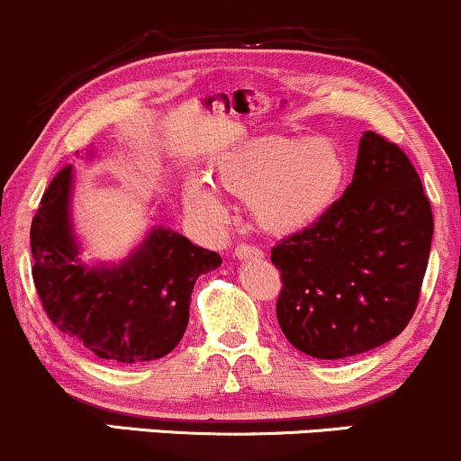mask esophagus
Wrapping results in <instances>:
<instances>
[{
    "label": "esophagus",
    "instance_id": "esophagus-1",
    "mask_svg": "<svg viewBox=\"0 0 461 461\" xmlns=\"http://www.w3.org/2000/svg\"><path fill=\"white\" fill-rule=\"evenodd\" d=\"M234 256L239 258V260H247V258H265V251L258 249L254 245H239L234 249Z\"/></svg>",
    "mask_w": 461,
    "mask_h": 461
}]
</instances>
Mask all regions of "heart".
I'll return each instance as SVG.
<instances>
[{"mask_svg": "<svg viewBox=\"0 0 461 461\" xmlns=\"http://www.w3.org/2000/svg\"><path fill=\"white\" fill-rule=\"evenodd\" d=\"M216 184L242 196L258 225L271 234H297L335 207L348 181L341 149L323 138L262 135L222 150L210 164ZM185 207L207 227H221L227 205L210 179L188 175Z\"/></svg>", "mask_w": 461, "mask_h": 461, "instance_id": "b5f03b06", "label": "heart"}]
</instances>
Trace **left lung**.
<instances>
[{"label":"left lung","mask_w":461,"mask_h":461,"mask_svg":"<svg viewBox=\"0 0 461 461\" xmlns=\"http://www.w3.org/2000/svg\"><path fill=\"white\" fill-rule=\"evenodd\" d=\"M433 214L409 157L366 131L352 184L320 222L271 249L277 323L293 348L337 361L392 341L416 311Z\"/></svg>","instance_id":"1"}]
</instances>
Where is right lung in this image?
Wrapping results in <instances>:
<instances>
[{
    "label": "right lung",
    "instance_id": "obj_1",
    "mask_svg": "<svg viewBox=\"0 0 461 461\" xmlns=\"http://www.w3.org/2000/svg\"><path fill=\"white\" fill-rule=\"evenodd\" d=\"M72 194L74 168L68 166L45 190L30 227L34 286L50 321L98 358L166 357L188 328L194 282L219 269L221 256L153 225L124 260L89 265L80 258Z\"/></svg>",
    "mask_w": 461,
    "mask_h": 461
}]
</instances>
